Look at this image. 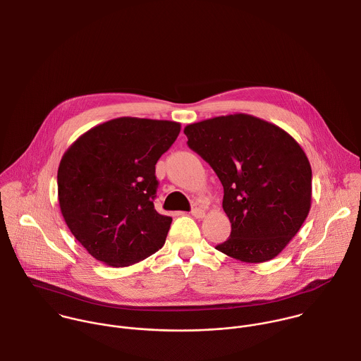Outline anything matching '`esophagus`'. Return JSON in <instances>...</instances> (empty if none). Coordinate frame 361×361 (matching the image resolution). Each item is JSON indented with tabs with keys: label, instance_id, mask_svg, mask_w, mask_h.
Listing matches in <instances>:
<instances>
[{
	"label": "esophagus",
	"instance_id": "obj_1",
	"mask_svg": "<svg viewBox=\"0 0 361 361\" xmlns=\"http://www.w3.org/2000/svg\"><path fill=\"white\" fill-rule=\"evenodd\" d=\"M192 216L193 217H196V219H202V217H204V210L202 209V207H195V209H192Z\"/></svg>",
	"mask_w": 361,
	"mask_h": 361
}]
</instances>
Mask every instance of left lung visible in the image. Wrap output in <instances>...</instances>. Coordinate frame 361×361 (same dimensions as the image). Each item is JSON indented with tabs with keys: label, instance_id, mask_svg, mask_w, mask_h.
<instances>
[{
	"label": "left lung",
	"instance_id": "1",
	"mask_svg": "<svg viewBox=\"0 0 361 361\" xmlns=\"http://www.w3.org/2000/svg\"><path fill=\"white\" fill-rule=\"evenodd\" d=\"M188 147L216 172L230 237L216 250L243 262L276 257L299 231L312 199V169L282 128L248 114L185 127Z\"/></svg>",
	"mask_w": 361,
	"mask_h": 361
}]
</instances>
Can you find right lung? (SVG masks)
I'll return each mask as SVG.
<instances>
[{
    "label": "right lung",
    "mask_w": 361,
    "mask_h": 361,
    "mask_svg": "<svg viewBox=\"0 0 361 361\" xmlns=\"http://www.w3.org/2000/svg\"><path fill=\"white\" fill-rule=\"evenodd\" d=\"M179 133L175 121L114 118L85 133L62 157L61 212L96 259L128 267L165 244L172 217L154 206L155 165Z\"/></svg>",
    "instance_id": "obj_1"
}]
</instances>
